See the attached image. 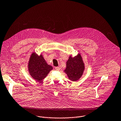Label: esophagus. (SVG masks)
<instances>
[{"label":"esophagus","mask_w":121,"mask_h":121,"mask_svg":"<svg viewBox=\"0 0 121 121\" xmlns=\"http://www.w3.org/2000/svg\"><path fill=\"white\" fill-rule=\"evenodd\" d=\"M55 69H56V70L59 71V70L60 69V67H56L55 68Z\"/></svg>","instance_id":"1"}]
</instances>
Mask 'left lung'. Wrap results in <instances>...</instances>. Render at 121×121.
<instances>
[{
    "instance_id": "8db88e82",
    "label": "left lung",
    "mask_w": 121,
    "mask_h": 121,
    "mask_svg": "<svg viewBox=\"0 0 121 121\" xmlns=\"http://www.w3.org/2000/svg\"><path fill=\"white\" fill-rule=\"evenodd\" d=\"M84 68L82 57L79 54L73 57L70 56L66 62V67L64 72L67 74L69 80L76 81L82 76Z\"/></svg>"
}]
</instances>
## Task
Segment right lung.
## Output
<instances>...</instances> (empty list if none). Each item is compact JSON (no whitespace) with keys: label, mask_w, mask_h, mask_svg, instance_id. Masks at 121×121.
<instances>
[{"label":"right lung","mask_w":121,"mask_h":121,"mask_svg":"<svg viewBox=\"0 0 121 121\" xmlns=\"http://www.w3.org/2000/svg\"><path fill=\"white\" fill-rule=\"evenodd\" d=\"M52 69L53 67L47 63L42 55L38 56L35 52L31 54L28 63V70L34 80L38 82L42 81Z\"/></svg>","instance_id":"1"}]
</instances>
